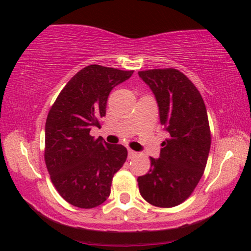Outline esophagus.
I'll return each instance as SVG.
<instances>
[{"mask_svg": "<svg viewBox=\"0 0 251 251\" xmlns=\"http://www.w3.org/2000/svg\"><path fill=\"white\" fill-rule=\"evenodd\" d=\"M136 155H137V152L133 151V150H128V158L129 159H133L134 156H136Z\"/></svg>", "mask_w": 251, "mask_h": 251, "instance_id": "obj_1", "label": "esophagus"}]
</instances>
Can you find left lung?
<instances>
[{"instance_id":"obj_1","label":"left lung","mask_w":251,"mask_h":251,"mask_svg":"<svg viewBox=\"0 0 251 251\" xmlns=\"http://www.w3.org/2000/svg\"><path fill=\"white\" fill-rule=\"evenodd\" d=\"M138 75L154 93L161 125L169 136L159 159L137 178L142 197L158 207H174L188 198L206 167L211 130L200 91L176 69L140 71Z\"/></svg>"}]
</instances>
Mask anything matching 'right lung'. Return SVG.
Here are the masks:
<instances>
[{"label": "right lung", "instance_id": "obj_1", "mask_svg": "<svg viewBox=\"0 0 251 251\" xmlns=\"http://www.w3.org/2000/svg\"><path fill=\"white\" fill-rule=\"evenodd\" d=\"M134 71L89 65L67 82L51 106L45 126V162L59 195L73 206L93 208L110 195L114 175L127 150L90 135L101 127L108 96Z\"/></svg>", "mask_w": 251, "mask_h": 251}]
</instances>
